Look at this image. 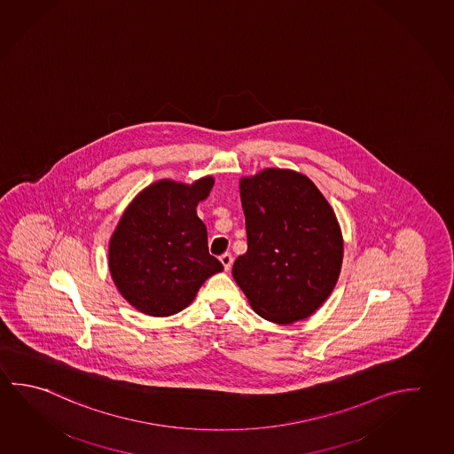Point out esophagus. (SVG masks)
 <instances>
[{
	"mask_svg": "<svg viewBox=\"0 0 454 454\" xmlns=\"http://www.w3.org/2000/svg\"><path fill=\"white\" fill-rule=\"evenodd\" d=\"M220 262H222V264H223L224 270H230L231 264H232V254L226 252V254H223L222 256H220Z\"/></svg>",
	"mask_w": 454,
	"mask_h": 454,
	"instance_id": "34e87169",
	"label": "esophagus"
}]
</instances>
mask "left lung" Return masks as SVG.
Here are the masks:
<instances>
[{
    "label": "left lung",
    "instance_id": "left-lung-1",
    "mask_svg": "<svg viewBox=\"0 0 454 454\" xmlns=\"http://www.w3.org/2000/svg\"><path fill=\"white\" fill-rule=\"evenodd\" d=\"M247 252L232 278L254 312L286 325L309 317L340 278L341 228L317 186L288 168L240 178Z\"/></svg>",
    "mask_w": 454,
    "mask_h": 454
}]
</instances>
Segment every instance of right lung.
Segmentation results:
<instances>
[{"instance_id":"right-lung-1","label":"right lung","mask_w":454,"mask_h":454,"mask_svg":"<svg viewBox=\"0 0 454 454\" xmlns=\"http://www.w3.org/2000/svg\"><path fill=\"white\" fill-rule=\"evenodd\" d=\"M214 176L192 184L160 180L129 204L113 232L108 262L114 286L136 309L168 317L192 304L200 286L223 270L208 254L207 228L196 207Z\"/></svg>"}]
</instances>
